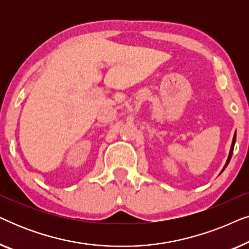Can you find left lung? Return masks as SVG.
<instances>
[{
	"mask_svg": "<svg viewBox=\"0 0 249 249\" xmlns=\"http://www.w3.org/2000/svg\"><path fill=\"white\" fill-rule=\"evenodd\" d=\"M234 142H236V134H234V136H233V139H232V144H231V148H230V153H229V156H228V160H227V162H226V165L223 166V169H222V171L224 169L227 168V165L229 164V162H230V159H231V156H232V153H233V147H234Z\"/></svg>",
	"mask_w": 249,
	"mask_h": 249,
	"instance_id": "1",
	"label": "left lung"
}]
</instances>
